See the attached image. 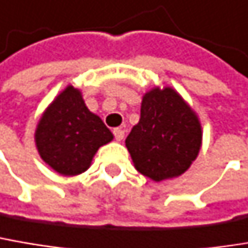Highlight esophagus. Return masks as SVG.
<instances>
[{
    "label": "esophagus",
    "instance_id": "34e87169",
    "mask_svg": "<svg viewBox=\"0 0 248 248\" xmlns=\"http://www.w3.org/2000/svg\"><path fill=\"white\" fill-rule=\"evenodd\" d=\"M113 135H115L116 140H122L124 138V130L121 127H116V129H113Z\"/></svg>",
    "mask_w": 248,
    "mask_h": 248
}]
</instances>
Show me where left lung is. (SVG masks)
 <instances>
[{
    "label": "left lung",
    "mask_w": 248,
    "mask_h": 248,
    "mask_svg": "<svg viewBox=\"0 0 248 248\" xmlns=\"http://www.w3.org/2000/svg\"><path fill=\"white\" fill-rule=\"evenodd\" d=\"M202 124L196 112L169 86L146 92L140 119L124 143L139 173L155 182L183 174L202 146Z\"/></svg>",
    "instance_id": "8db88e82"
}]
</instances>
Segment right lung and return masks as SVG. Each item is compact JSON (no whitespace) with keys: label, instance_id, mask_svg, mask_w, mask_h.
Masks as SVG:
<instances>
[{"label":"right lung","instance_id":"1","mask_svg":"<svg viewBox=\"0 0 248 248\" xmlns=\"http://www.w3.org/2000/svg\"><path fill=\"white\" fill-rule=\"evenodd\" d=\"M112 139V132L86 108L80 91L72 85L45 109L35 130L41 159L62 176L88 170L98 149Z\"/></svg>","mask_w":248,"mask_h":248}]
</instances>
